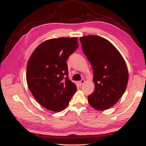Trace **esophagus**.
Returning <instances> with one entry per match:
<instances>
[{"mask_svg": "<svg viewBox=\"0 0 146 146\" xmlns=\"http://www.w3.org/2000/svg\"><path fill=\"white\" fill-rule=\"evenodd\" d=\"M85 83V80H81V81H80V82H79V84H80V86H82L83 84V83Z\"/></svg>", "mask_w": 146, "mask_h": 146, "instance_id": "obj_1", "label": "esophagus"}]
</instances>
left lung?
<instances>
[{"label": "left lung", "mask_w": 146, "mask_h": 146, "mask_svg": "<svg viewBox=\"0 0 146 146\" xmlns=\"http://www.w3.org/2000/svg\"><path fill=\"white\" fill-rule=\"evenodd\" d=\"M83 51L94 70V92L88 96L91 106L97 110L108 109L125 91L129 73L124 59L117 49L100 36L80 38Z\"/></svg>", "instance_id": "obj_1"}]
</instances>
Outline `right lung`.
I'll use <instances>...</instances> for the list:
<instances>
[{
	"instance_id": "1",
	"label": "right lung",
	"mask_w": 146,
	"mask_h": 146,
	"mask_svg": "<svg viewBox=\"0 0 146 146\" xmlns=\"http://www.w3.org/2000/svg\"><path fill=\"white\" fill-rule=\"evenodd\" d=\"M78 47L77 38L50 39L41 43L27 64V86L36 100L54 112L66 108L76 91L68 77L66 61Z\"/></svg>"
}]
</instances>
